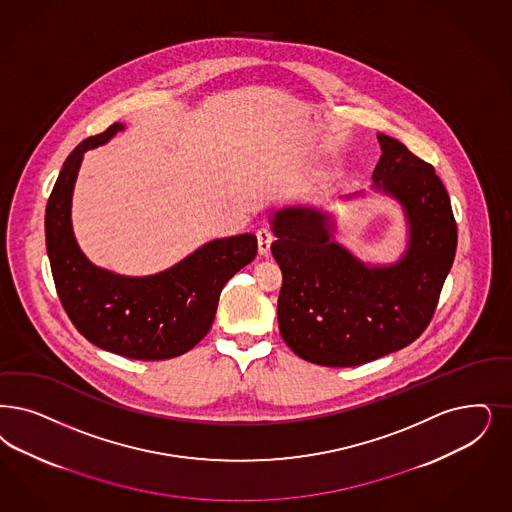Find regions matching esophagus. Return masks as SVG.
<instances>
[{"instance_id":"obj_1","label":"esophagus","mask_w":512,"mask_h":512,"mask_svg":"<svg viewBox=\"0 0 512 512\" xmlns=\"http://www.w3.org/2000/svg\"><path fill=\"white\" fill-rule=\"evenodd\" d=\"M272 240H274V234L270 232V229L257 230V242H259V253L261 255H268Z\"/></svg>"}]
</instances>
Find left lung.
Returning a JSON list of instances; mask_svg holds the SVG:
<instances>
[{"label":"left lung","mask_w":512,"mask_h":512,"mask_svg":"<svg viewBox=\"0 0 512 512\" xmlns=\"http://www.w3.org/2000/svg\"><path fill=\"white\" fill-rule=\"evenodd\" d=\"M382 157L372 193L395 200L406 246L393 263H369L335 240L333 213L285 206L270 217L272 255L282 268L278 325L285 344L323 367H357L403 350L433 318L452 268L458 229L435 168L378 134ZM365 193L350 194L352 200Z\"/></svg>","instance_id":"obj_1"}]
</instances>
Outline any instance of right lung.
Instances as JSON below:
<instances>
[{"instance_id": "1", "label": "right lung", "mask_w": 512, "mask_h": 512, "mask_svg": "<svg viewBox=\"0 0 512 512\" xmlns=\"http://www.w3.org/2000/svg\"><path fill=\"white\" fill-rule=\"evenodd\" d=\"M124 128L111 124L104 134L81 141L64 162L45 212L47 255L62 306L89 342L130 359H172L208 335L225 283L255 259L257 238H217L149 276L94 265L75 240L71 198L85 153Z\"/></svg>"}]
</instances>
